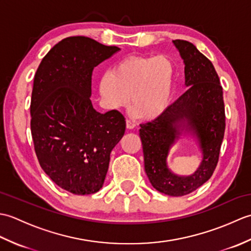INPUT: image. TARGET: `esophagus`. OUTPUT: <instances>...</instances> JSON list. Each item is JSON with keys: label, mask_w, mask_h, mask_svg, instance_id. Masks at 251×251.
<instances>
[{"label": "esophagus", "mask_w": 251, "mask_h": 251, "mask_svg": "<svg viewBox=\"0 0 251 251\" xmlns=\"http://www.w3.org/2000/svg\"><path fill=\"white\" fill-rule=\"evenodd\" d=\"M126 127H127V129H134L136 127V124L130 120H126Z\"/></svg>", "instance_id": "1"}]
</instances>
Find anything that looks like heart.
<instances>
[{"mask_svg":"<svg viewBox=\"0 0 251 251\" xmlns=\"http://www.w3.org/2000/svg\"><path fill=\"white\" fill-rule=\"evenodd\" d=\"M175 73V62L167 54L126 58L100 77L101 103L106 110H120L128 104L130 96L132 114L155 120L172 100Z\"/></svg>","mask_w":251,"mask_h":251,"instance_id":"obj_1","label":"heart"}]
</instances>
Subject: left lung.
Segmentation results:
<instances>
[{
  "label": "left lung",
  "instance_id": "8db88e82",
  "mask_svg": "<svg viewBox=\"0 0 251 251\" xmlns=\"http://www.w3.org/2000/svg\"><path fill=\"white\" fill-rule=\"evenodd\" d=\"M184 63L188 90L164 113L140 124L146 174L153 188L169 196H183L209 179L217 166L225 136L226 115L219 76L211 61L188 41H173ZM182 135L197 139L202 153L200 166L190 176H178L168 167L172 147Z\"/></svg>",
  "mask_w": 251,
  "mask_h": 251
}]
</instances>
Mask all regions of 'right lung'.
Wrapping results in <instances>:
<instances>
[{"label": "right lung", "instance_id": "right-lung-1", "mask_svg": "<svg viewBox=\"0 0 251 251\" xmlns=\"http://www.w3.org/2000/svg\"><path fill=\"white\" fill-rule=\"evenodd\" d=\"M121 50L85 36L60 41L34 75L31 134L42 169L59 188L88 195L102 188L110 154L125 134L119 111L101 114L90 101L95 67Z\"/></svg>", "mask_w": 251, "mask_h": 251}]
</instances>
